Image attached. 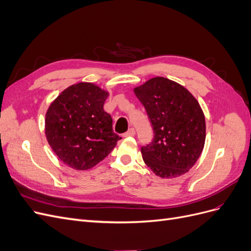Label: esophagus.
Listing matches in <instances>:
<instances>
[{
    "label": "esophagus",
    "instance_id": "esophagus-1",
    "mask_svg": "<svg viewBox=\"0 0 251 251\" xmlns=\"http://www.w3.org/2000/svg\"><path fill=\"white\" fill-rule=\"evenodd\" d=\"M135 135V130L134 128H130L126 133L124 134V137H130V136H134Z\"/></svg>",
    "mask_w": 251,
    "mask_h": 251
}]
</instances>
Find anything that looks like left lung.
<instances>
[{"instance_id":"left-lung-1","label":"left lung","mask_w":251,"mask_h":251,"mask_svg":"<svg viewBox=\"0 0 251 251\" xmlns=\"http://www.w3.org/2000/svg\"><path fill=\"white\" fill-rule=\"evenodd\" d=\"M155 132L141 148L143 161L157 176L170 179L184 175L204 149L206 124L196 97L180 83L156 76L134 88Z\"/></svg>"}]
</instances>
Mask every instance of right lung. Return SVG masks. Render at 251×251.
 I'll use <instances>...</instances> for the list:
<instances>
[{"label":"right lung","instance_id":"1","mask_svg":"<svg viewBox=\"0 0 251 251\" xmlns=\"http://www.w3.org/2000/svg\"><path fill=\"white\" fill-rule=\"evenodd\" d=\"M109 92L93 82L68 87L51 102L45 118V134L57 158L76 171L102 161L117 141L112 117L103 110Z\"/></svg>","mask_w":251,"mask_h":251}]
</instances>
